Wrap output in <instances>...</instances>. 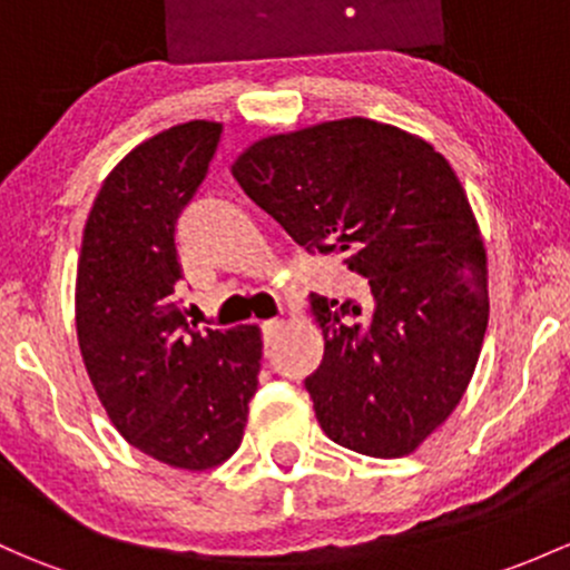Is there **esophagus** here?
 <instances>
[{
  "label": "esophagus",
  "instance_id": "esophagus-1",
  "mask_svg": "<svg viewBox=\"0 0 570 570\" xmlns=\"http://www.w3.org/2000/svg\"><path fill=\"white\" fill-rule=\"evenodd\" d=\"M281 331H284V320H267L265 325H262V341H265V346L275 344Z\"/></svg>",
  "mask_w": 570,
  "mask_h": 570
}]
</instances>
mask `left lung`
<instances>
[{
    "mask_svg": "<svg viewBox=\"0 0 570 570\" xmlns=\"http://www.w3.org/2000/svg\"><path fill=\"white\" fill-rule=\"evenodd\" d=\"M232 175L368 289L365 305L311 295L325 357L305 391L322 431L363 456L412 453L456 410L489 325L487 250L456 171L429 141L352 117L256 141Z\"/></svg>",
    "mask_w": 570,
    "mask_h": 570,
    "instance_id": "1",
    "label": "left lung"
}]
</instances>
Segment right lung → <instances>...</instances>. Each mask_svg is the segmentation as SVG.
<instances>
[{"label": "right lung", "instance_id": "right-lung-1", "mask_svg": "<svg viewBox=\"0 0 570 570\" xmlns=\"http://www.w3.org/2000/svg\"><path fill=\"white\" fill-rule=\"evenodd\" d=\"M220 130L196 119L125 155L89 209L76 275V331L100 404L130 445L179 470L237 451L259 385V327H196L175 295L177 218Z\"/></svg>", "mask_w": 570, "mask_h": 570}]
</instances>
